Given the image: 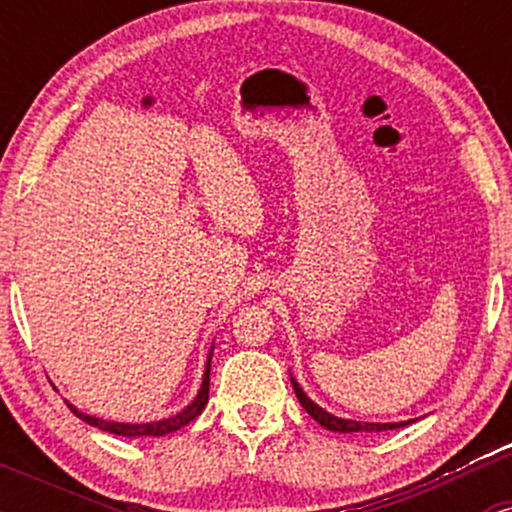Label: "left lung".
I'll list each match as a JSON object with an SVG mask.
<instances>
[{
  "mask_svg": "<svg viewBox=\"0 0 512 512\" xmlns=\"http://www.w3.org/2000/svg\"><path fill=\"white\" fill-rule=\"evenodd\" d=\"M293 383V390H296V397L298 402H301V407L308 411L310 416L317 421L320 426L330 428V431H337V433H356V431H392V428H402L407 426L409 421H402V424H363V421H351V419H339V416H332L327 414L325 409L317 407L315 402H310L308 397H305V392L298 387L296 380H291Z\"/></svg>",
  "mask_w": 512,
  "mask_h": 512,
  "instance_id": "1",
  "label": "left lung"
}]
</instances>
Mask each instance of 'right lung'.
<instances>
[{
  "label": "right lung",
  "instance_id": "1",
  "mask_svg": "<svg viewBox=\"0 0 512 512\" xmlns=\"http://www.w3.org/2000/svg\"><path fill=\"white\" fill-rule=\"evenodd\" d=\"M209 370H211V358H209V363H207V370H204L202 390H199V395L195 397V402H192L190 407H185V409L180 411V414L170 416V419L154 421V424H113V421H103V419H96V416L81 414V411L76 409L74 404H67V407L72 409L81 421H86V424L101 428V431L115 433V436H127V438H137V436H168V433L180 431L182 426H187V424H190V421H195L197 416L202 414V409L207 407V402H209Z\"/></svg>",
  "mask_w": 512,
  "mask_h": 512
}]
</instances>
